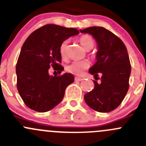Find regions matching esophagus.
Masks as SVG:
<instances>
[{
    "label": "esophagus",
    "instance_id": "esophagus-1",
    "mask_svg": "<svg viewBox=\"0 0 146 146\" xmlns=\"http://www.w3.org/2000/svg\"><path fill=\"white\" fill-rule=\"evenodd\" d=\"M83 80V78H75V80H76V81H82Z\"/></svg>",
    "mask_w": 146,
    "mask_h": 146
}]
</instances>
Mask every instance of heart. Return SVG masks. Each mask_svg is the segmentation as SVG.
<instances>
[{
  "label": "heart",
  "mask_w": 146,
  "mask_h": 146,
  "mask_svg": "<svg viewBox=\"0 0 146 146\" xmlns=\"http://www.w3.org/2000/svg\"><path fill=\"white\" fill-rule=\"evenodd\" d=\"M80 44L83 46L84 49L86 50H90L94 46L95 42L93 39L89 35H83L79 40ZM68 44V40H64L61 43L60 47V56L63 58H65L66 56V51H67V47ZM90 66V62L87 60H77V61L72 62L70 64L67 66L66 70L69 73H72L76 76H81L83 71L86 69L88 68Z\"/></svg>",
  "instance_id": "1"
}]
</instances>
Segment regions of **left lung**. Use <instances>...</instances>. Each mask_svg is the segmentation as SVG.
I'll return each mask as SVG.
<instances>
[{
	"mask_svg": "<svg viewBox=\"0 0 146 146\" xmlns=\"http://www.w3.org/2000/svg\"><path fill=\"white\" fill-rule=\"evenodd\" d=\"M89 33L97 43L96 62L89 73L101 83L94 80V88L84 96L86 104L94 111L108 113L119 106L125 98L131 76V66L126 47L122 40L103 27L92 26L80 30Z\"/></svg>",
	"mask_w": 146,
	"mask_h": 146,
	"instance_id": "1",
	"label": "left lung"
}]
</instances>
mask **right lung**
I'll return each mask as SVG.
<instances>
[{
	"mask_svg": "<svg viewBox=\"0 0 146 146\" xmlns=\"http://www.w3.org/2000/svg\"><path fill=\"white\" fill-rule=\"evenodd\" d=\"M76 28L48 24L25 40L16 64L17 88L25 104L32 110L47 112L61 102L66 87L74 81L70 73L49 75L50 66L63 71L60 47L64 40L76 35ZM61 73V72H60Z\"/></svg>",
	"mask_w": 146,
	"mask_h": 146,
	"instance_id": "1",
	"label": "right lung"
}]
</instances>
